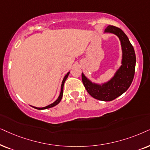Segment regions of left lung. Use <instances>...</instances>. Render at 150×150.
<instances>
[{
	"label": "left lung",
	"instance_id": "8db88e82",
	"mask_svg": "<svg viewBox=\"0 0 150 150\" xmlns=\"http://www.w3.org/2000/svg\"><path fill=\"white\" fill-rule=\"evenodd\" d=\"M105 32L114 33L120 40L123 51L122 65L115 76L103 85L92 83L83 73H81V79L87 92L93 98L101 101H110L124 93L132 82L135 73L136 55L133 46L121 29L109 25L105 29Z\"/></svg>",
	"mask_w": 150,
	"mask_h": 150
}]
</instances>
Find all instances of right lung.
Returning a JSON list of instances; mask_svg holds the SVG:
<instances>
[{"mask_svg":"<svg viewBox=\"0 0 150 150\" xmlns=\"http://www.w3.org/2000/svg\"><path fill=\"white\" fill-rule=\"evenodd\" d=\"M69 72L67 74V75H65V77H64V79H63L62 83V86H61V92H60V94H59V97H58V98H57V99L56 101H55V102H53V103H51V104H50V105H47V106H46V107H43V108H37V107H33V106H32V107H33V108H36V109H38V110H45V109L50 108H52V107H53V106H55V105L58 104V103H59V102H60V101H61L62 98L64 84V82H65L66 79H67V77H68V76H69Z\"/></svg>","mask_w":150,"mask_h":150,"instance_id":"1","label":"right lung"}]
</instances>
